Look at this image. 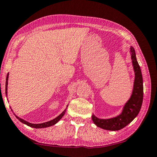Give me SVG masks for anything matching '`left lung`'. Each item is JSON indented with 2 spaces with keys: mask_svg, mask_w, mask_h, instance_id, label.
<instances>
[{
  "mask_svg": "<svg viewBox=\"0 0 157 157\" xmlns=\"http://www.w3.org/2000/svg\"><path fill=\"white\" fill-rule=\"evenodd\" d=\"M130 54L135 78H134L132 94L130 99L125 104L122 112L117 117L108 119H98L94 114L92 117L94 124L104 130L117 131L125 128L126 125L132 121L141 109L143 98H144L142 74L141 68L137 62L135 50L132 47L130 48Z\"/></svg>",
  "mask_w": 157,
  "mask_h": 157,
  "instance_id": "8db88e82",
  "label": "left lung"
}]
</instances>
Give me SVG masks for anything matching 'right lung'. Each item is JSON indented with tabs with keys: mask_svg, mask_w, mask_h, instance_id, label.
<instances>
[{
	"mask_svg": "<svg viewBox=\"0 0 157 157\" xmlns=\"http://www.w3.org/2000/svg\"><path fill=\"white\" fill-rule=\"evenodd\" d=\"M8 77H9V73L7 74V78H6V83H5V94H6V96L7 97V85H8ZM66 108L64 111H63L61 114H60L59 116H58L56 118H55L53 120H51L49 121L48 122H45V123H38V124H34V123H29L26 121H25L23 119H21V118H19L18 117L16 116V117L17 118V119L20 121L21 123H24V124H25L29 126V127H32V128H48L49 127V126H52V125H54L56 124V123H58V121L61 119V118L63 117V115L65 114V112H66Z\"/></svg>",
	"mask_w": 157,
	"mask_h": 157,
	"instance_id": "right-lung-1",
	"label": "right lung"
}]
</instances>
